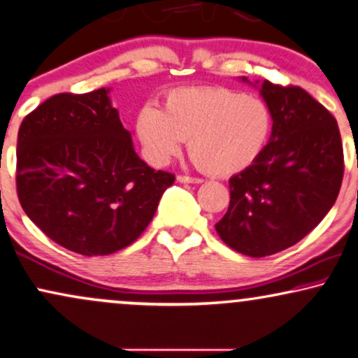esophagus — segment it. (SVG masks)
I'll use <instances>...</instances> for the list:
<instances>
[{"label":"esophagus","instance_id":"esophagus-1","mask_svg":"<svg viewBox=\"0 0 358 358\" xmlns=\"http://www.w3.org/2000/svg\"><path fill=\"white\" fill-rule=\"evenodd\" d=\"M178 182H182V184H201L202 179H199V178H190V176L179 174V176H178Z\"/></svg>","mask_w":358,"mask_h":358}]
</instances>
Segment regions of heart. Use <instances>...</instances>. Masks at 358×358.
Returning <instances> with one entry per match:
<instances>
[{
    "mask_svg": "<svg viewBox=\"0 0 358 358\" xmlns=\"http://www.w3.org/2000/svg\"><path fill=\"white\" fill-rule=\"evenodd\" d=\"M134 129L152 164H168L187 139L197 168L224 178L263 155L273 133V111L263 99L227 87H185L171 90L162 110L143 105Z\"/></svg>",
    "mask_w": 358,
    "mask_h": 358,
    "instance_id": "obj_1",
    "label": "heart"
}]
</instances>
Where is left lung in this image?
I'll use <instances>...</instances> for the list:
<instances>
[{
    "mask_svg": "<svg viewBox=\"0 0 358 358\" xmlns=\"http://www.w3.org/2000/svg\"><path fill=\"white\" fill-rule=\"evenodd\" d=\"M259 94L273 111L270 143L230 178L229 210L215 224L230 248L253 258L292 247L321 224L343 178L341 131L326 106L294 85L264 80Z\"/></svg>",
    "mask_w": 358,
    "mask_h": 358,
    "instance_id": "8db88e82",
    "label": "left lung"
}]
</instances>
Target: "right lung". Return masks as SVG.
<instances>
[{"mask_svg":"<svg viewBox=\"0 0 358 358\" xmlns=\"http://www.w3.org/2000/svg\"><path fill=\"white\" fill-rule=\"evenodd\" d=\"M108 94L50 96L17 133L22 210L50 240L85 257L131 245L176 179L136 155Z\"/></svg>","mask_w":358,"mask_h":358,"instance_id":"add662e5","label":"right lung"}]
</instances>
